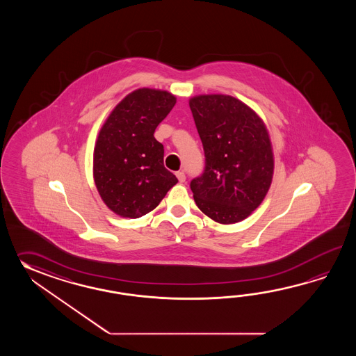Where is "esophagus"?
I'll use <instances>...</instances> for the list:
<instances>
[{"mask_svg": "<svg viewBox=\"0 0 356 356\" xmlns=\"http://www.w3.org/2000/svg\"><path fill=\"white\" fill-rule=\"evenodd\" d=\"M175 175H177L178 181H181V183H183V181H186V175H184V172H177Z\"/></svg>", "mask_w": 356, "mask_h": 356, "instance_id": "1", "label": "esophagus"}]
</instances>
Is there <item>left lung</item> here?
<instances>
[{"instance_id":"obj_1","label":"left lung","mask_w":356,"mask_h":356,"mask_svg":"<svg viewBox=\"0 0 356 356\" xmlns=\"http://www.w3.org/2000/svg\"><path fill=\"white\" fill-rule=\"evenodd\" d=\"M206 165L191 181L197 207L219 224H235L257 209L273 181V144L265 122L242 100L224 94L189 99Z\"/></svg>"}]
</instances>
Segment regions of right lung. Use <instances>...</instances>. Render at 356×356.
I'll return each mask as SVG.
<instances>
[{"mask_svg":"<svg viewBox=\"0 0 356 356\" xmlns=\"http://www.w3.org/2000/svg\"><path fill=\"white\" fill-rule=\"evenodd\" d=\"M177 103L172 92L141 88L114 106L99 131L92 175L106 207L121 218L152 211L178 179L164 167L155 129Z\"/></svg>","mask_w":356,"mask_h":356,"instance_id":"obj_1","label":"right lung"}]
</instances>
